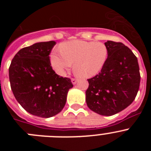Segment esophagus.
<instances>
[{
	"instance_id": "obj_1",
	"label": "esophagus",
	"mask_w": 151,
	"mask_h": 151,
	"mask_svg": "<svg viewBox=\"0 0 151 151\" xmlns=\"http://www.w3.org/2000/svg\"><path fill=\"white\" fill-rule=\"evenodd\" d=\"M71 81H72V83L73 84V85H75V84H76L77 83V79L76 78H72L71 79Z\"/></svg>"
}]
</instances>
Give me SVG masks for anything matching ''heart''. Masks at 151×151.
<instances>
[{
	"label": "heart",
	"instance_id": "1",
	"mask_svg": "<svg viewBox=\"0 0 151 151\" xmlns=\"http://www.w3.org/2000/svg\"><path fill=\"white\" fill-rule=\"evenodd\" d=\"M60 50H54L50 54L52 66L60 76H64L73 63V69L79 76H94L104 67L108 56L106 45L94 41H67L61 44Z\"/></svg>",
	"mask_w": 151,
	"mask_h": 151
}]
</instances>
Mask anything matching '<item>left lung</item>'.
I'll return each mask as SVG.
<instances>
[{
	"label": "left lung",
	"mask_w": 151,
	"mask_h": 151,
	"mask_svg": "<svg viewBox=\"0 0 151 151\" xmlns=\"http://www.w3.org/2000/svg\"><path fill=\"white\" fill-rule=\"evenodd\" d=\"M108 56L101 71L88 79L85 101L92 111L112 116L133 102L138 94L141 76L138 59L121 42L107 41Z\"/></svg>",
	"instance_id": "8db88e82"
}]
</instances>
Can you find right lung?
<instances>
[{
	"instance_id": "obj_1",
	"label": "right lung",
	"mask_w": 151,
	"mask_h": 151,
	"mask_svg": "<svg viewBox=\"0 0 151 151\" xmlns=\"http://www.w3.org/2000/svg\"><path fill=\"white\" fill-rule=\"evenodd\" d=\"M56 42H38L22 48L9 68L10 87L19 104L34 116L49 118L66 104L71 80L53 70L50 54Z\"/></svg>"
}]
</instances>
